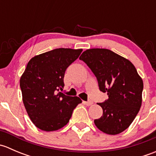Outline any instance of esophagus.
I'll return each mask as SVG.
<instances>
[{
    "instance_id": "esophagus-1",
    "label": "esophagus",
    "mask_w": 156,
    "mask_h": 156,
    "mask_svg": "<svg viewBox=\"0 0 156 156\" xmlns=\"http://www.w3.org/2000/svg\"><path fill=\"white\" fill-rule=\"evenodd\" d=\"M83 103L85 104L86 106H91L93 104V101L91 100H88V101H83Z\"/></svg>"
}]
</instances>
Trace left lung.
<instances>
[{"mask_svg":"<svg viewBox=\"0 0 156 156\" xmlns=\"http://www.w3.org/2000/svg\"><path fill=\"white\" fill-rule=\"evenodd\" d=\"M95 75L100 91L108 100L98 103L103 115L94 120L107 134L122 133L130 125L142 104L144 82L130 61L108 49L85 50L79 57Z\"/></svg>","mask_w":156,"mask_h":156,"instance_id":"obj_1","label":"left lung"}]
</instances>
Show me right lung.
Wrapping results in <instances>:
<instances>
[{"instance_id":"1","label":"right lung","mask_w":156,"mask_h":156,"mask_svg":"<svg viewBox=\"0 0 156 156\" xmlns=\"http://www.w3.org/2000/svg\"><path fill=\"white\" fill-rule=\"evenodd\" d=\"M81 52L82 49H54L28 62L20 78V88L26 112L37 128L44 131L62 128L82 102L79 97L59 92L64 87L66 70Z\"/></svg>"}]
</instances>
